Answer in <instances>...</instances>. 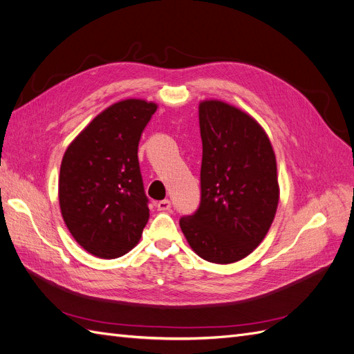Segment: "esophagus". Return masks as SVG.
I'll return each mask as SVG.
<instances>
[{
    "mask_svg": "<svg viewBox=\"0 0 354 354\" xmlns=\"http://www.w3.org/2000/svg\"><path fill=\"white\" fill-rule=\"evenodd\" d=\"M156 208H158V211H168L171 208V202L168 199L159 201V202H156Z\"/></svg>",
    "mask_w": 354,
    "mask_h": 354,
    "instance_id": "1",
    "label": "esophagus"
}]
</instances>
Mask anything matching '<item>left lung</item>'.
Instances as JSON below:
<instances>
[{"label": "left lung", "instance_id": "8db88e82", "mask_svg": "<svg viewBox=\"0 0 354 354\" xmlns=\"http://www.w3.org/2000/svg\"><path fill=\"white\" fill-rule=\"evenodd\" d=\"M201 203L180 227L201 259H245L269 232L279 202L276 156L252 116L220 100L199 103Z\"/></svg>", "mask_w": 354, "mask_h": 354}]
</instances>
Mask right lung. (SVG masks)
I'll return each instance as SVG.
<instances>
[{
	"label": "right lung",
	"instance_id": "right-lung-1",
	"mask_svg": "<svg viewBox=\"0 0 354 354\" xmlns=\"http://www.w3.org/2000/svg\"><path fill=\"white\" fill-rule=\"evenodd\" d=\"M156 109L140 99L118 102L95 116L63 155V220L73 239L99 259L131 251L149 220L137 151Z\"/></svg>",
	"mask_w": 354,
	"mask_h": 354
}]
</instances>
